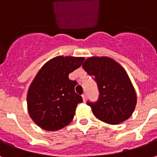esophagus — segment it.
I'll list each match as a JSON object with an SVG mask.
<instances>
[{"mask_svg":"<svg viewBox=\"0 0 157 157\" xmlns=\"http://www.w3.org/2000/svg\"><path fill=\"white\" fill-rule=\"evenodd\" d=\"M82 99H83V102H86V94H83V95H82Z\"/></svg>","mask_w":157,"mask_h":157,"instance_id":"esophagus-1","label":"esophagus"}]
</instances>
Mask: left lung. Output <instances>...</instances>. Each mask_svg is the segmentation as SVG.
<instances>
[{
  "label": "left lung",
  "mask_w": 157,
  "mask_h": 157,
  "mask_svg": "<svg viewBox=\"0 0 157 157\" xmlns=\"http://www.w3.org/2000/svg\"><path fill=\"white\" fill-rule=\"evenodd\" d=\"M82 68L94 76L99 90V99L87 102L96 118L118 124L127 120L135 111L137 97L127 72L113 59L92 56L86 59Z\"/></svg>",
  "instance_id": "8db88e82"
}]
</instances>
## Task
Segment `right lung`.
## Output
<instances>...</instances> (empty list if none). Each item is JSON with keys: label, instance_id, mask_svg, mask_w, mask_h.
Listing matches in <instances>:
<instances>
[{"label": "right lung", "instance_id": "1", "mask_svg": "<svg viewBox=\"0 0 157 157\" xmlns=\"http://www.w3.org/2000/svg\"><path fill=\"white\" fill-rule=\"evenodd\" d=\"M83 57L56 56L46 62L29 86L27 104L29 116L47 131H56L68 125L82 102L75 92L77 84L69 74L82 65Z\"/></svg>", "mask_w": 157, "mask_h": 157}]
</instances>
